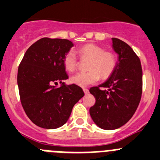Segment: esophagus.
I'll return each instance as SVG.
<instances>
[{"label":"esophagus","mask_w":160,"mask_h":160,"mask_svg":"<svg viewBox=\"0 0 160 160\" xmlns=\"http://www.w3.org/2000/svg\"><path fill=\"white\" fill-rule=\"evenodd\" d=\"M83 91H84L85 94H88V93H89V89H86V88H83Z\"/></svg>","instance_id":"34e87169"}]
</instances>
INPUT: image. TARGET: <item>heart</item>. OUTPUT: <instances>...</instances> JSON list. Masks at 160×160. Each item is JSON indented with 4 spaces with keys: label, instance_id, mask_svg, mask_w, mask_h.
Instances as JSON below:
<instances>
[{
    "label": "heart",
    "instance_id": "heart-1",
    "mask_svg": "<svg viewBox=\"0 0 160 160\" xmlns=\"http://www.w3.org/2000/svg\"><path fill=\"white\" fill-rule=\"evenodd\" d=\"M80 60H89L87 72L74 74L70 78L72 84L81 87L94 84L100 79H107L113 74L117 66V57L111 51L95 44H86L77 49ZM63 63L66 71L73 72L78 67V60L74 52L69 51L63 57Z\"/></svg>",
    "mask_w": 160,
    "mask_h": 160
}]
</instances>
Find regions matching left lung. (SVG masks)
Wrapping results in <instances>:
<instances>
[{
  "label": "left lung",
  "mask_w": 160,
  "mask_h": 160,
  "mask_svg": "<svg viewBox=\"0 0 160 160\" xmlns=\"http://www.w3.org/2000/svg\"><path fill=\"white\" fill-rule=\"evenodd\" d=\"M112 46L118 54L115 71L105 82L89 89L96 99L89 113L104 130H115L126 124L136 112L142 94V68L138 55L120 39L112 38Z\"/></svg>",
  "instance_id": "8db88e82"
}]
</instances>
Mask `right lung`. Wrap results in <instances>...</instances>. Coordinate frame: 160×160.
<instances>
[{
  "label": "right lung",
  "instance_id": "obj_1",
  "mask_svg": "<svg viewBox=\"0 0 160 160\" xmlns=\"http://www.w3.org/2000/svg\"><path fill=\"white\" fill-rule=\"evenodd\" d=\"M73 45L67 39L43 38L30 45L19 63L21 104L28 118L42 128L64 125L74 104L84 96L77 85L55 87L68 78L63 60Z\"/></svg>",
  "mask_w": 160,
  "mask_h": 160
}]
</instances>
